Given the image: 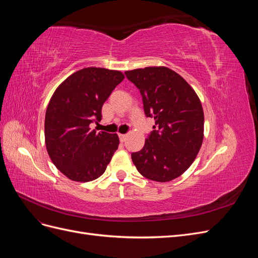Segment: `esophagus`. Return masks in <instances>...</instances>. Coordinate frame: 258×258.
Wrapping results in <instances>:
<instances>
[{
    "instance_id": "1",
    "label": "esophagus",
    "mask_w": 258,
    "mask_h": 258,
    "mask_svg": "<svg viewBox=\"0 0 258 258\" xmlns=\"http://www.w3.org/2000/svg\"><path fill=\"white\" fill-rule=\"evenodd\" d=\"M126 138H127V136H126V135H119V140H120V142H124V141H126Z\"/></svg>"
}]
</instances>
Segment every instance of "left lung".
<instances>
[{"label":"left lung","mask_w":258,"mask_h":258,"mask_svg":"<svg viewBox=\"0 0 258 258\" xmlns=\"http://www.w3.org/2000/svg\"><path fill=\"white\" fill-rule=\"evenodd\" d=\"M142 95L144 112L155 126L131 158L144 177L169 182L188 169L204 141L205 115L200 99L183 77L167 67L126 71Z\"/></svg>","instance_id":"1"}]
</instances>
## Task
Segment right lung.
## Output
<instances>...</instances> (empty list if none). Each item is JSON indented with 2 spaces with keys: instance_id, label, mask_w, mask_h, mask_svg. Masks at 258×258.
I'll return each instance as SVG.
<instances>
[{
  "instance_id": "right-lung-1",
  "label": "right lung",
  "mask_w": 258,
  "mask_h": 258,
  "mask_svg": "<svg viewBox=\"0 0 258 258\" xmlns=\"http://www.w3.org/2000/svg\"><path fill=\"white\" fill-rule=\"evenodd\" d=\"M124 79L120 71L85 68L54 90L45 115V144L56 168L75 182H90L104 173L119 139L91 130L101 120L102 105Z\"/></svg>"
}]
</instances>
